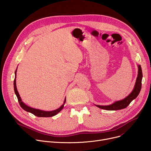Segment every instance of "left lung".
<instances>
[{"label": "left lung", "instance_id": "left-lung-1", "mask_svg": "<svg viewBox=\"0 0 151 151\" xmlns=\"http://www.w3.org/2000/svg\"><path fill=\"white\" fill-rule=\"evenodd\" d=\"M142 78V73L141 65H138V74L136 80L135 84H134L133 90L132 92L129 95V96L124 99L123 100L117 101L113 103V104L106 105V106H101V105H96L99 108L106 109L109 111H114V110H119L124 108H125L128 106L129 104L132 102L133 100L136 99L138 96L139 92L141 89V81Z\"/></svg>", "mask_w": 151, "mask_h": 151}]
</instances>
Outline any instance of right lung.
Instances as JSON below:
<instances>
[{
    "label": "right lung",
    "instance_id": "obj_1",
    "mask_svg": "<svg viewBox=\"0 0 151 151\" xmlns=\"http://www.w3.org/2000/svg\"><path fill=\"white\" fill-rule=\"evenodd\" d=\"M17 70H16L15 71V78H14V93L16 94V96H17L18 101H19V104L21 106V107L23 109H24L25 111L27 112H29L32 114H33L34 115L37 116V117H52L54 116L55 115H56L58 113H59L60 111L63 109V106H64V105L65 104V101H66V99H65L64 102H63V105L59 108L58 109L54 110V111H42L40 109H35L33 108H31L30 106H27L26 104H24V103L22 101V100L20 97L19 94L17 91V83H16V78H17Z\"/></svg>",
    "mask_w": 151,
    "mask_h": 151
}]
</instances>
